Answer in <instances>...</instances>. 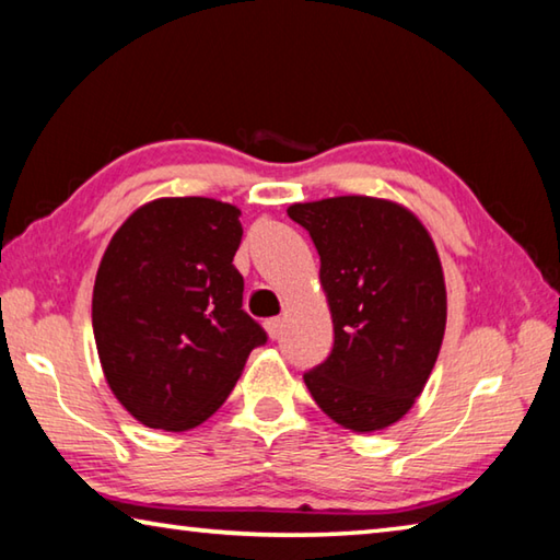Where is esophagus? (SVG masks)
<instances>
[{
    "label": "esophagus",
    "mask_w": 560,
    "mask_h": 560,
    "mask_svg": "<svg viewBox=\"0 0 560 560\" xmlns=\"http://www.w3.org/2000/svg\"><path fill=\"white\" fill-rule=\"evenodd\" d=\"M265 329H268L270 339H278L280 331H282V319L280 317H270L268 322H265Z\"/></svg>",
    "instance_id": "1"
}]
</instances>
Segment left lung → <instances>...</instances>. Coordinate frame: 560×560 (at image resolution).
Here are the masks:
<instances>
[{
  "label": "left lung",
  "instance_id": "obj_1",
  "mask_svg": "<svg viewBox=\"0 0 560 560\" xmlns=\"http://www.w3.org/2000/svg\"><path fill=\"white\" fill-rule=\"evenodd\" d=\"M288 215L319 253L335 347L305 384L354 433L404 418L435 366L447 300L438 250L413 213L371 196L295 203Z\"/></svg>",
  "mask_w": 560,
  "mask_h": 560
}]
</instances>
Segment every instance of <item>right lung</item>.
<instances>
[{
  "label": "right lung",
  "instance_id": "1",
  "mask_svg": "<svg viewBox=\"0 0 560 560\" xmlns=\"http://www.w3.org/2000/svg\"><path fill=\"white\" fill-rule=\"evenodd\" d=\"M238 215L203 196L156 199L103 255L93 288L97 357L115 398L147 428L203 423L268 341L243 310Z\"/></svg>",
  "mask_w": 560,
  "mask_h": 560
}]
</instances>
